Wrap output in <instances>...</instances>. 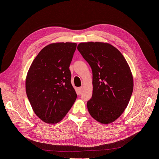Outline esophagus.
<instances>
[{
    "instance_id": "esophagus-1",
    "label": "esophagus",
    "mask_w": 159,
    "mask_h": 159,
    "mask_svg": "<svg viewBox=\"0 0 159 159\" xmlns=\"http://www.w3.org/2000/svg\"><path fill=\"white\" fill-rule=\"evenodd\" d=\"M78 90H79V94H81V93H82V90H83V87H79Z\"/></svg>"
}]
</instances>
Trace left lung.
I'll return each mask as SVG.
<instances>
[{
  "instance_id": "8db88e82",
  "label": "left lung",
  "mask_w": 159,
  "mask_h": 159,
  "mask_svg": "<svg viewBox=\"0 0 159 159\" xmlns=\"http://www.w3.org/2000/svg\"><path fill=\"white\" fill-rule=\"evenodd\" d=\"M77 50L93 71V96L89 112L102 124L116 120L125 110L133 89L129 66L121 52L102 42L80 43Z\"/></svg>"
}]
</instances>
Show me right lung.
Returning <instances> with one entry per match:
<instances>
[{"mask_svg": "<svg viewBox=\"0 0 159 159\" xmlns=\"http://www.w3.org/2000/svg\"><path fill=\"white\" fill-rule=\"evenodd\" d=\"M76 47V43L68 42L47 45L28 72V98L36 116L47 123L60 122L76 100L69 70Z\"/></svg>", "mask_w": 159, "mask_h": 159, "instance_id": "right-lung-1", "label": "right lung"}]
</instances>
